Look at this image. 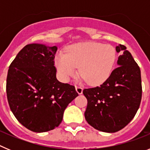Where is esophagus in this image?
<instances>
[{
	"instance_id": "1",
	"label": "esophagus",
	"mask_w": 150,
	"mask_h": 150,
	"mask_svg": "<svg viewBox=\"0 0 150 150\" xmlns=\"http://www.w3.org/2000/svg\"><path fill=\"white\" fill-rule=\"evenodd\" d=\"M83 88L81 86H76V91L79 95H81L83 93Z\"/></svg>"
}]
</instances>
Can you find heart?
<instances>
[{
  "label": "heart",
  "instance_id": "b5f03b06",
  "mask_svg": "<svg viewBox=\"0 0 150 150\" xmlns=\"http://www.w3.org/2000/svg\"><path fill=\"white\" fill-rule=\"evenodd\" d=\"M116 59V50L110 45L81 43L71 46L65 54H57L55 66L63 82H68L75 76L79 67L83 81L98 86L110 76Z\"/></svg>",
  "mask_w": 150,
  "mask_h": 150
}]
</instances>
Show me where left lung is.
<instances>
[{"instance_id": "obj_1", "label": "left lung", "mask_w": 150, "mask_h": 150, "mask_svg": "<svg viewBox=\"0 0 150 150\" xmlns=\"http://www.w3.org/2000/svg\"><path fill=\"white\" fill-rule=\"evenodd\" d=\"M116 51L121 53L117 68L100 86L83 91L88 100L84 113L87 122L107 133L118 132L132 121L142 97L140 67L125 46L119 44Z\"/></svg>"}]
</instances>
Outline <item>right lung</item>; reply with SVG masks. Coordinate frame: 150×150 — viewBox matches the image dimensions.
I'll list each match as a JSON object with an SVG mask.
<instances>
[{
  "instance_id": "1",
  "label": "right lung",
  "mask_w": 150,
  "mask_h": 150,
  "mask_svg": "<svg viewBox=\"0 0 150 150\" xmlns=\"http://www.w3.org/2000/svg\"><path fill=\"white\" fill-rule=\"evenodd\" d=\"M57 46L26 45L9 67L6 95L10 110L21 124L38 133L62 122L64 110L78 96L75 87L56 78Z\"/></svg>"
}]
</instances>
